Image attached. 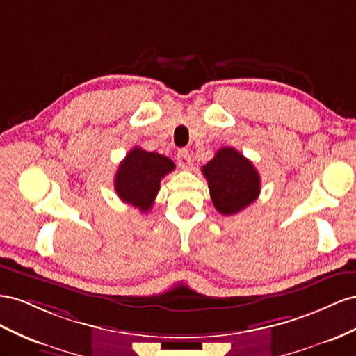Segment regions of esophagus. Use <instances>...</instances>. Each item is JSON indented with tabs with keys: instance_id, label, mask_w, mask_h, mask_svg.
<instances>
[{
	"instance_id": "esophagus-1",
	"label": "esophagus",
	"mask_w": 356,
	"mask_h": 356,
	"mask_svg": "<svg viewBox=\"0 0 356 356\" xmlns=\"http://www.w3.org/2000/svg\"><path fill=\"white\" fill-rule=\"evenodd\" d=\"M177 162H179V165L184 168V170H188V168H191V155H189V152L186 150V149H180L179 152H177Z\"/></svg>"
}]
</instances>
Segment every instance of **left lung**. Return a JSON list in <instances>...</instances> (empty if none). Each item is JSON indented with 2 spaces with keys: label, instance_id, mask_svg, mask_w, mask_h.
Listing matches in <instances>:
<instances>
[{
  "label": "left lung",
  "instance_id": "left-lung-1",
  "mask_svg": "<svg viewBox=\"0 0 356 356\" xmlns=\"http://www.w3.org/2000/svg\"><path fill=\"white\" fill-rule=\"evenodd\" d=\"M213 206L223 216L236 215L259 195L261 177L252 162L234 147H222L201 168Z\"/></svg>",
  "mask_w": 356,
  "mask_h": 356
}]
</instances>
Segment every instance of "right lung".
<instances>
[{
	"label": "right lung",
	"instance_id": "add662e5",
	"mask_svg": "<svg viewBox=\"0 0 356 356\" xmlns=\"http://www.w3.org/2000/svg\"><path fill=\"white\" fill-rule=\"evenodd\" d=\"M175 167L170 158L136 146L119 164L115 176L116 194L124 202L145 213L154 206L161 179Z\"/></svg>",
	"mask_w": 356,
	"mask_h": 356
}]
</instances>
